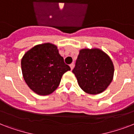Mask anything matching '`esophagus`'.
Instances as JSON below:
<instances>
[{
  "mask_svg": "<svg viewBox=\"0 0 134 134\" xmlns=\"http://www.w3.org/2000/svg\"><path fill=\"white\" fill-rule=\"evenodd\" d=\"M69 67H70V68H71V69L72 70L74 68V63H71V65H69Z\"/></svg>",
  "mask_w": 134,
  "mask_h": 134,
  "instance_id": "obj_1",
  "label": "esophagus"
}]
</instances>
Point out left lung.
<instances>
[{"mask_svg": "<svg viewBox=\"0 0 134 134\" xmlns=\"http://www.w3.org/2000/svg\"><path fill=\"white\" fill-rule=\"evenodd\" d=\"M72 72L85 92L97 94L113 81L114 65L109 55L99 48H83L79 51Z\"/></svg>", "mask_w": 134, "mask_h": 134, "instance_id": "1", "label": "left lung"}]
</instances>
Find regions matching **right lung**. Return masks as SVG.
<instances>
[{"label": "right lung", "instance_id": "obj_1", "mask_svg": "<svg viewBox=\"0 0 134 134\" xmlns=\"http://www.w3.org/2000/svg\"><path fill=\"white\" fill-rule=\"evenodd\" d=\"M21 65L24 81L39 95H48L54 92L63 74L70 70L58 47L51 43L30 48L24 55Z\"/></svg>", "mask_w": 134, "mask_h": 134}]
</instances>
